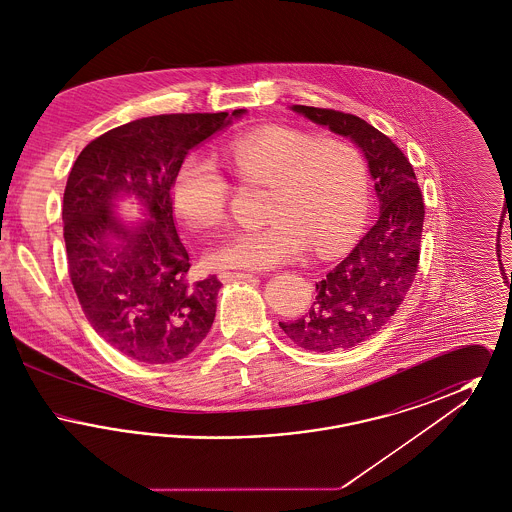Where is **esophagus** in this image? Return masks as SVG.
Instances as JSON below:
<instances>
[{"instance_id": "obj_1", "label": "esophagus", "mask_w": 512, "mask_h": 512, "mask_svg": "<svg viewBox=\"0 0 512 512\" xmlns=\"http://www.w3.org/2000/svg\"><path fill=\"white\" fill-rule=\"evenodd\" d=\"M219 278L222 282H230V280H247V278H253V274L242 272V270H222V272H219Z\"/></svg>"}]
</instances>
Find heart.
I'll return each instance as SVG.
<instances>
[{
    "label": "heart",
    "mask_w": 512,
    "mask_h": 512,
    "mask_svg": "<svg viewBox=\"0 0 512 512\" xmlns=\"http://www.w3.org/2000/svg\"><path fill=\"white\" fill-rule=\"evenodd\" d=\"M226 161L244 186H265L268 224L238 230L213 245V268H272L301 257L338 255L357 240L368 213V174L361 153L343 140L272 126L232 140ZM230 184L217 163L194 151L174 172L176 215L194 230L217 226L226 215Z\"/></svg>",
    "instance_id": "obj_1"
}]
</instances>
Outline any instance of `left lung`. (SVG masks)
Wrapping results in <instances>:
<instances>
[{"mask_svg": "<svg viewBox=\"0 0 512 512\" xmlns=\"http://www.w3.org/2000/svg\"><path fill=\"white\" fill-rule=\"evenodd\" d=\"M295 113L351 138L363 149L380 201L376 224L353 251L317 282L313 307L280 322L309 351L349 349L378 334L401 307L420 261L424 199L413 165L372 124L334 109L293 105Z\"/></svg>", "mask_w": 512, "mask_h": 512, "instance_id": "left-lung-1", "label": "left lung"}]
</instances>
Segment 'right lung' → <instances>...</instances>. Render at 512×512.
I'll use <instances>...</instances> for the list:
<instances>
[{
	"instance_id": "add662e5",
	"label": "right lung",
	"mask_w": 512,
	"mask_h": 512,
	"mask_svg": "<svg viewBox=\"0 0 512 512\" xmlns=\"http://www.w3.org/2000/svg\"><path fill=\"white\" fill-rule=\"evenodd\" d=\"M226 117L176 113L122 124L84 147L69 174L63 238L74 292L92 328L134 361L176 363L213 326L222 284L217 274L188 282L192 265L174 226L171 186L186 153L224 128ZM122 194L148 211L136 229L112 215Z\"/></svg>"
}]
</instances>
